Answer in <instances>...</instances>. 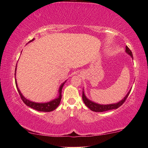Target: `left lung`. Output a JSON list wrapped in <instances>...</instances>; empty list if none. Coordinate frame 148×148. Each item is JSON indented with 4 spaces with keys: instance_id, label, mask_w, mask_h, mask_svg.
<instances>
[{
    "instance_id": "obj_1",
    "label": "left lung",
    "mask_w": 148,
    "mask_h": 148,
    "mask_svg": "<svg viewBox=\"0 0 148 148\" xmlns=\"http://www.w3.org/2000/svg\"><path fill=\"white\" fill-rule=\"evenodd\" d=\"M125 51H126V53H128L130 56H131L132 58H133L132 51L127 46H126V49H125ZM130 92H131V90L128 92V93H127L126 96L124 97L123 99H122L121 101H120L119 102H118L117 103H116V104L104 105V104H99L96 103V102H92L91 101H90V100H89L87 98L86 96L84 94V91H83V93H82V99H83V101L85 103V104H86L90 110H92V111L95 112H102L108 111V110H111L118 108L121 106V105L124 103L125 101H126L127 97H128V96L129 95Z\"/></svg>"
}]
</instances>
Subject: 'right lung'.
I'll return each instance as SVG.
<instances>
[{"label": "right lung", "mask_w": 148, "mask_h": 148, "mask_svg": "<svg viewBox=\"0 0 148 148\" xmlns=\"http://www.w3.org/2000/svg\"><path fill=\"white\" fill-rule=\"evenodd\" d=\"M33 40H34V38L31 40H30L29 42H31ZM15 75H16V72H15ZM15 79H16V87L17 89V91H18L20 97H21V100L23 101L24 103L27 106L31 107L32 109H34V110H37V111H40V112H51V111H53V110H56L57 108V106L59 105L60 102H61V100L62 98V95H61L62 89V87H63V86H64V83L66 82V81H65L64 83H62L61 84V86H60L59 89V97H57V98L53 100V101H51L45 102V103H38V102H34L29 101V100L27 99L25 97H23V95H22L21 91H19L18 87H17L16 79L15 78Z\"/></svg>", "instance_id": "obj_1"}]
</instances>
